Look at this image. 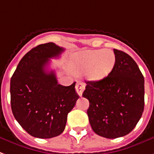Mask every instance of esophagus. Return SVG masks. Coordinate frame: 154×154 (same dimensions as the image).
<instances>
[{
	"mask_svg": "<svg viewBox=\"0 0 154 154\" xmlns=\"http://www.w3.org/2000/svg\"><path fill=\"white\" fill-rule=\"evenodd\" d=\"M84 90H85V85H84V83L80 82H77V85H76V91H77V94L79 96H82Z\"/></svg>",
	"mask_w": 154,
	"mask_h": 154,
	"instance_id": "1",
	"label": "esophagus"
}]
</instances>
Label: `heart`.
Wrapping results in <instances>:
<instances>
[{"label": "heart", "mask_w": 154, "mask_h": 154, "mask_svg": "<svg viewBox=\"0 0 154 154\" xmlns=\"http://www.w3.org/2000/svg\"><path fill=\"white\" fill-rule=\"evenodd\" d=\"M116 63V55L110 49L86 50L77 53L73 60V71L85 72L87 79L100 81L111 72Z\"/></svg>", "instance_id": "1"}]
</instances>
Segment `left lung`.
<instances>
[{"instance_id":"1","label":"left lung","mask_w":154,"mask_h":154,"mask_svg":"<svg viewBox=\"0 0 154 154\" xmlns=\"http://www.w3.org/2000/svg\"><path fill=\"white\" fill-rule=\"evenodd\" d=\"M116 63L107 77L87 82L82 96L90 102L87 110L93 131L109 139L133 130L145 105V80L135 60L114 49Z\"/></svg>"}]
</instances>
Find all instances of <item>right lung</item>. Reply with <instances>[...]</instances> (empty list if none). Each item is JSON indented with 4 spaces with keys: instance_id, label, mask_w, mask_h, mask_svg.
I'll list each match as a JSON object with an SVG mask.
<instances>
[{
    "instance_id": "1",
    "label": "right lung",
    "mask_w": 154,
    "mask_h": 154,
    "mask_svg": "<svg viewBox=\"0 0 154 154\" xmlns=\"http://www.w3.org/2000/svg\"><path fill=\"white\" fill-rule=\"evenodd\" d=\"M64 49L53 43L40 44L20 60L10 81L12 112L18 124L30 136L42 139L57 137L64 132L67 116L79 96L73 82L58 84L55 71L47 67Z\"/></svg>"
}]
</instances>
